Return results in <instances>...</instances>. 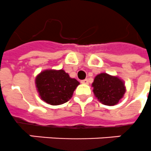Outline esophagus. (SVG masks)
Returning a JSON list of instances; mask_svg holds the SVG:
<instances>
[{
  "label": "esophagus",
  "mask_w": 151,
  "mask_h": 151,
  "mask_svg": "<svg viewBox=\"0 0 151 151\" xmlns=\"http://www.w3.org/2000/svg\"><path fill=\"white\" fill-rule=\"evenodd\" d=\"M81 84H88V79H84L83 81H81Z\"/></svg>",
  "instance_id": "1"
}]
</instances>
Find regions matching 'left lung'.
<instances>
[{
    "label": "left lung",
    "instance_id": "8db88e82",
    "mask_svg": "<svg viewBox=\"0 0 151 151\" xmlns=\"http://www.w3.org/2000/svg\"><path fill=\"white\" fill-rule=\"evenodd\" d=\"M93 92L103 105L112 106L119 103L126 92L124 81L117 76L106 73L98 74L92 83Z\"/></svg>",
    "mask_w": 151,
    "mask_h": 151
}]
</instances>
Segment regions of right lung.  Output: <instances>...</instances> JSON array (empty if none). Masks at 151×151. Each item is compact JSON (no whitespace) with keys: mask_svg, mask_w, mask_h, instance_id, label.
Listing matches in <instances>:
<instances>
[{"mask_svg":"<svg viewBox=\"0 0 151 151\" xmlns=\"http://www.w3.org/2000/svg\"><path fill=\"white\" fill-rule=\"evenodd\" d=\"M35 86L40 99L51 105H59L71 99L80 84L63 70H45L36 76Z\"/></svg>","mask_w":151,"mask_h":151,"instance_id":"add662e5","label":"right lung"}]
</instances>
